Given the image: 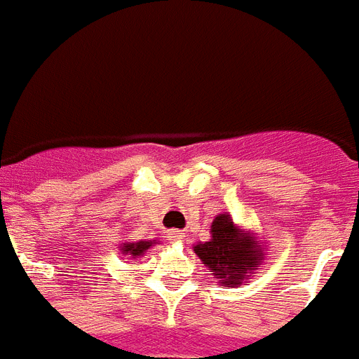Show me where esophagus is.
I'll use <instances>...</instances> for the list:
<instances>
[{
  "instance_id": "1",
  "label": "esophagus",
  "mask_w": 359,
  "mask_h": 359,
  "mask_svg": "<svg viewBox=\"0 0 359 359\" xmlns=\"http://www.w3.org/2000/svg\"><path fill=\"white\" fill-rule=\"evenodd\" d=\"M169 240H171V242H182V240H184V233H182V231H171V233H169Z\"/></svg>"
}]
</instances>
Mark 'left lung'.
I'll return each instance as SVG.
<instances>
[{
	"mask_svg": "<svg viewBox=\"0 0 359 359\" xmlns=\"http://www.w3.org/2000/svg\"><path fill=\"white\" fill-rule=\"evenodd\" d=\"M196 255L224 287H238L266 261V248L257 233L242 229L229 214H218L210 225V240L194 245Z\"/></svg>",
	"mask_w": 359,
	"mask_h": 359,
	"instance_id": "left-lung-1",
	"label": "left lung"
}]
</instances>
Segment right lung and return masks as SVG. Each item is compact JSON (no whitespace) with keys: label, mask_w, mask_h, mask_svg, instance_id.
I'll return each mask as SVG.
<instances>
[{"label":"right lung","mask_w":359,"mask_h":359,"mask_svg":"<svg viewBox=\"0 0 359 359\" xmlns=\"http://www.w3.org/2000/svg\"><path fill=\"white\" fill-rule=\"evenodd\" d=\"M160 240H137V242H123L119 245L121 255L126 257V259H140L147 253V250L151 245L158 244Z\"/></svg>","instance_id":"1"}]
</instances>
